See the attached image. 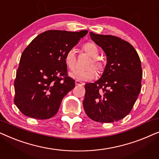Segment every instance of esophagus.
Wrapping results in <instances>:
<instances>
[{
    "mask_svg": "<svg viewBox=\"0 0 159 159\" xmlns=\"http://www.w3.org/2000/svg\"><path fill=\"white\" fill-rule=\"evenodd\" d=\"M75 84L76 85H84V83H82V82L79 81V80H75Z\"/></svg>",
    "mask_w": 159,
    "mask_h": 159,
    "instance_id": "obj_1",
    "label": "esophagus"
}]
</instances>
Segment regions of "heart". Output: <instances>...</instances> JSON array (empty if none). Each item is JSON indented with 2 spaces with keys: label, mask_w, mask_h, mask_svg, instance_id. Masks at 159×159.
I'll return each instance as SVG.
<instances>
[{
  "label": "heart",
  "mask_w": 159,
  "mask_h": 159,
  "mask_svg": "<svg viewBox=\"0 0 159 159\" xmlns=\"http://www.w3.org/2000/svg\"><path fill=\"white\" fill-rule=\"evenodd\" d=\"M82 50L92 58V59L87 66V68L88 69L86 70L76 69L70 73V76L75 79L81 80V81H90L94 79L96 76V73L93 68H94L98 72H101L103 70V64L98 58L100 51L98 48L95 43L91 42L86 43L82 46ZM64 61L69 69H74L75 68L76 64H77V57H76L75 50L69 49L66 51L64 56Z\"/></svg>",
  "instance_id": "heart-1"
}]
</instances>
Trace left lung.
<instances>
[{
	"mask_svg": "<svg viewBox=\"0 0 159 159\" xmlns=\"http://www.w3.org/2000/svg\"><path fill=\"white\" fill-rule=\"evenodd\" d=\"M90 35L105 52L107 64L98 81L85 84L84 111L98 122L121 120L131 111L140 92V57L130 43L118 37L91 32Z\"/></svg>",
	"mask_w": 159,
	"mask_h": 159,
	"instance_id": "left-lung-1",
	"label": "left lung"
}]
</instances>
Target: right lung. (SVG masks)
Returning <instances> with one entry per match:
<instances>
[{
  "instance_id": "1",
  "label": "right lung",
  "mask_w": 159,
  "mask_h": 159,
  "mask_svg": "<svg viewBox=\"0 0 159 159\" xmlns=\"http://www.w3.org/2000/svg\"><path fill=\"white\" fill-rule=\"evenodd\" d=\"M88 30H48L36 37L21 54L14 81V103L25 116H55L64 97L75 87L64 61Z\"/></svg>"
}]
</instances>
